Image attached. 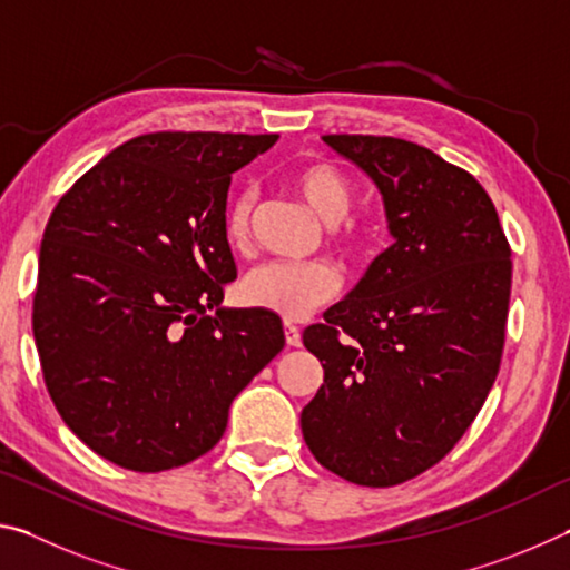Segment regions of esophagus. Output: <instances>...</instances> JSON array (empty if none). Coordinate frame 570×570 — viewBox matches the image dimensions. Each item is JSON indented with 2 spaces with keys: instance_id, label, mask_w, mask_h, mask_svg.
Segmentation results:
<instances>
[{
  "instance_id": "1",
  "label": "esophagus",
  "mask_w": 570,
  "mask_h": 570,
  "mask_svg": "<svg viewBox=\"0 0 570 570\" xmlns=\"http://www.w3.org/2000/svg\"><path fill=\"white\" fill-rule=\"evenodd\" d=\"M284 334H286V344L288 346H302V332L294 324H284Z\"/></svg>"
}]
</instances>
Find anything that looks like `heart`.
<instances>
[{
    "label": "heart",
    "instance_id": "1",
    "mask_svg": "<svg viewBox=\"0 0 570 570\" xmlns=\"http://www.w3.org/2000/svg\"><path fill=\"white\" fill-rule=\"evenodd\" d=\"M288 183L302 196L304 204L320 216L324 224H336L352 208V180L336 163L326 158H308L288 173ZM256 193L250 188L238 190L228 200L224 216V234L234 248H244L250 238V218H254ZM332 240L342 254L360 258L370 250L374 228L370 220L352 218L332 228ZM342 276L334 266L268 262L250 272L240 284V296L254 308H266L286 322L304 320L340 294Z\"/></svg>",
    "mask_w": 570,
    "mask_h": 570
}]
</instances>
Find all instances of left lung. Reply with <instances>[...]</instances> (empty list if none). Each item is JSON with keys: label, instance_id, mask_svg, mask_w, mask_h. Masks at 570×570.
Listing matches in <instances>:
<instances>
[{"label": "left lung", "instance_id": "left-lung-1", "mask_svg": "<svg viewBox=\"0 0 570 570\" xmlns=\"http://www.w3.org/2000/svg\"><path fill=\"white\" fill-rule=\"evenodd\" d=\"M380 188L394 244L304 346L324 384L302 410L320 465L390 488L448 455L498 377L510 244L485 188L438 153L390 135H324Z\"/></svg>", "mask_w": 570, "mask_h": 570}]
</instances>
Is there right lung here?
Instances as JSON below:
<instances>
[{"label": "right lung", "mask_w": 570, "mask_h": 570, "mask_svg": "<svg viewBox=\"0 0 570 570\" xmlns=\"http://www.w3.org/2000/svg\"><path fill=\"white\" fill-rule=\"evenodd\" d=\"M278 135L148 132L108 153L47 220L32 304L57 412L135 472L196 460L236 394L284 350L266 308H224L234 170Z\"/></svg>", "instance_id": "add662e5"}]
</instances>
